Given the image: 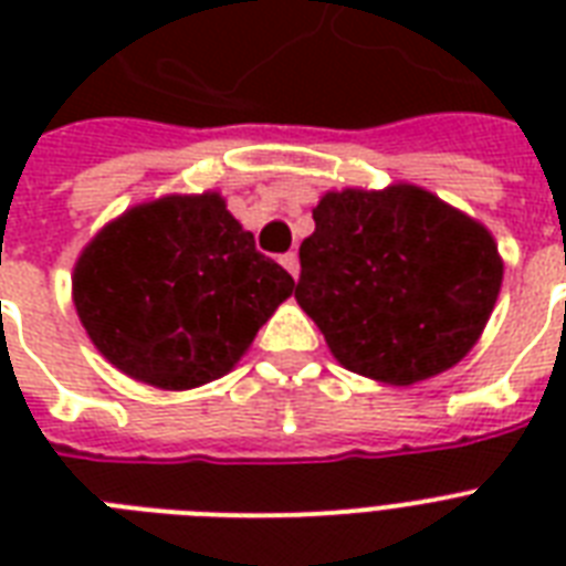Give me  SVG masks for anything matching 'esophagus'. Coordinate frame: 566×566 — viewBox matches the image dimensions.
<instances>
[{
  "instance_id": "esophagus-1",
  "label": "esophagus",
  "mask_w": 566,
  "mask_h": 566,
  "mask_svg": "<svg viewBox=\"0 0 566 566\" xmlns=\"http://www.w3.org/2000/svg\"><path fill=\"white\" fill-rule=\"evenodd\" d=\"M282 266L293 275V279H300V258H296V252H284Z\"/></svg>"
}]
</instances>
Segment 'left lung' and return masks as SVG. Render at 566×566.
I'll list each match as a JSON object with an SVG mask.
<instances>
[{
    "instance_id": "obj_1",
    "label": "left lung",
    "mask_w": 566,
    "mask_h": 566,
    "mask_svg": "<svg viewBox=\"0 0 566 566\" xmlns=\"http://www.w3.org/2000/svg\"><path fill=\"white\" fill-rule=\"evenodd\" d=\"M300 264L296 302L332 355L394 387L455 367L502 287L491 231L417 185L328 190Z\"/></svg>"
}]
</instances>
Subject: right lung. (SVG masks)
Segmentation results:
<instances>
[{
  "mask_svg": "<svg viewBox=\"0 0 566 566\" xmlns=\"http://www.w3.org/2000/svg\"><path fill=\"white\" fill-rule=\"evenodd\" d=\"M293 287L217 190L128 208L73 270L75 314L93 346L119 373L161 390L234 370Z\"/></svg>",
  "mask_w": 566,
  "mask_h": 566,
  "instance_id": "right-lung-1",
  "label": "right lung"
}]
</instances>
